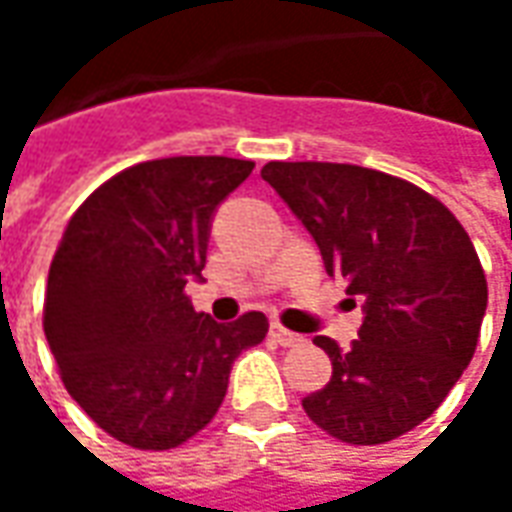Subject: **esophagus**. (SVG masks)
<instances>
[{"label":"esophagus","mask_w":512,"mask_h":512,"mask_svg":"<svg viewBox=\"0 0 512 512\" xmlns=\"http://www.w3.org/2000/svg\"><path fill=\"white\" fill-rule=\"evenodd\" d=\"M268 335H271V341L280 343V346H296V343L305 341L302 335H296V332L285 330V327H280V324H271V327H268Z\"/></svg>","instance_id":"obj_1"}]
</instances>
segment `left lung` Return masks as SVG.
<instances>
[{
  "label": "left lung",
  "instance_id": "1",
  "mask_svg": "<svg viewBox=\"0 0 512 512\" xmlns=\"http://www.w3.org/2000/svg\"><path fill=\"white\" fill-rule=\"evenodd\" d=\"M260 177L313 235L330 277L363 299L352 349L316 335L332 377L302 407L343 443L374 446L430 418L474 357L488 282L463 224L382 171L266 163Z\"/></svg>",
  "mask_w": 512,
  "mask_h": 512
}]
</instances>
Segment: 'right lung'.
<instances>
[{"mask_svg": "<svg viewBox=\"0 0 512 512\" xmlns=\"http://www.w3.org/2000/svg\"><path fill=\"white\" fill-rule=\"evenodd\" d=\"M252 160L163 157L99 185L49 268L44 332L71 399L116 441L174 449L210 424L235 357L268 318L219 324L185 285L202 280L219 205Z\"/></svg>", "mask_w": 512, "mask_h": 512, "instance_id": "1", "label": "right lung"}]
</instances>
